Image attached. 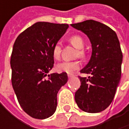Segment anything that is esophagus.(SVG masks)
<instances>
[{"instance_id":"obj_1","label":"esophagus","mask_w":129,"mask_h":129,"mask_svg":"<svg viewBox=\"0 0 129 129\" xmlns=\"http://www.w3.org/2000/svg\"><path fill=\"white\" fill-rule=\"evenodd\" d=\"M68 77H69V78H71L74 77V75H72V74H68Z\"/></svg>"}]
</instances>
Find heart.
I'll return each mask as SVG.
<instances>
[{
  "instance_id": "1",
  "label": "heart",
  "mask_w": 129,
  "mask_h": 129,
  "mask_svg": "<svg viewBox=\"0 0 129 129\" xmlns=\"http://www.w3.org/2000/svg\"><path fill=\"white\" fill-rule=\"evenodd\" d=\"M69 42L78 49H79L78 52L77 53V55L82 57L84 56V51L81 50L84 48V40L83 39L78 35H74L72 36L69 38ZM60 53H61V46L60 43H57L54 45L53 49H52V55L54 59L58 60L60 57ZM81 66V63L77 61H67L64 60L62 62L58 63L56 65L55 69L57 72H66V73H72L75 71L78 70Z\"/></svg>"
}]
</instances>
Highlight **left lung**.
Wrapping results in <instances>:
<instances>
[{"label": "left lung", "mask_w": 129, "mask_h": 129, "mask_svg": "<svg viewBox=\"0 0 129 129\" xmlns=\"http://www.w3.org/2000/svg\"><path fill=\"white\" fill-rule=\"evenodd\" d=\"M71 26L85 34L92 45L90 60L81 70L90 76L79 77L81 84L75 92V99L82 111L99 113L112 102L121 78L122 54L119 42L111 28L94 20Z\"/></svg>", "instance_id": "left-lung-1"}]
</instances>
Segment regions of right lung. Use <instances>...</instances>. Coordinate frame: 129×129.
Wrapping results in <instances>:
<instances>
[{
    "label": "right lung",
    "mask_w": 129,
    "mask_h": 129,
    "mask_svg": "<svg viewBox=\"0 0 129 129\" xmlns=\"http://www.w3.org/2000/svg\"><path fill=\"white\" fill-rule=\"evenodd\" d=\"M67 24L37 22L16 38L10 59L13 90L29 116L44 119L56 111L58 91L68 81L66 72L51 73L52 49L64 35Z\"/></svg>",
    "instance_id": "add662e5"
}]
</instances>
